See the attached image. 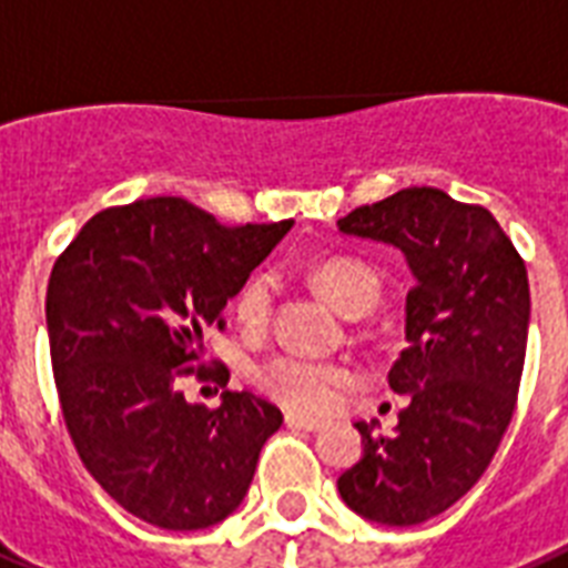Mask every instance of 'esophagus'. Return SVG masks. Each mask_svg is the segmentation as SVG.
Returning <instances> with one entry per match:
<instances>
[{"label":"esophagus","instance_id":"34e87169","mask_svg":"<svg viewBox=\"0 0 568 568\" xmlns=\"http://www.w3.org/2000/svg\"><path fill=\"white\" fill-rule=\"evenodd\" d=\"M284 424H287L290 429H305V433L323 429V420H316V417H307V415H296V412H287V415H284Z\"/></svg>","mask_w":568,"mask_h":568}]
</instances>
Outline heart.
Returning <instances> with one entry per match:
<instances>
[{
	"instance_id": "1",
	"label": "heart",
	"mask_w": 568,
	"mask_h": 568,
	"mask_svg": "<svg viewBox=\"0 0 568 568\" xmlns=\"http://www.w3.org/2000/svg\"><path fill=\"white\" fill-rule=\"evenodd\" d=\"M307 278L344 316H367L379 305L382 284L371 263L332 254L307 266ZM275 305L272 272H254L236 290L234 314L245 328H263ZM349 371L332 362H311L302 355H275L254 371V382L272 399L293 412H323L334 403L337 390L349 385Z\"/></svg>"
}]
</instances>
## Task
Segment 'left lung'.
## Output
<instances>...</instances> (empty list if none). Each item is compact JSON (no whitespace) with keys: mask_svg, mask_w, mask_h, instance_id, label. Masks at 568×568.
Masks as SVG:
<instances>
[{"mask_svg":"<svg viewBox=\"0 0 568 568\" xmlns=\"http://www.w3.org/2000/svg\"><path fill=\"white\" fill-rule=\"evenodd\" d=\"M337 231L399 248L415 278L408 346L388 373L408 403L390 435L355 424L364 453L337 491L367 521L420 525L480 480L513 420L530 323L525 261L486 206L433 186L358 206Z\"/></svg>","mask_w":568,"mask_h":568,"instance_id":"left-lung-1","label":"left lung"}]
</instances>
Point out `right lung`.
Listing matches in <instances>:
<instances>
[{"label": "right lung", "mask_w": 568, "mask_h": 568, "mask_svg": "<svg viewBox=\"0 0 568 568\" xmlns=\"http://www.w3.org/2000/svg\"><path fill=\"white\" fill-rule=\"evenodd\" d=\"M290 227L222 224L183 197H142L88 219L52 266L47 332L64 424L91 477L148 525L224 521L278 433L270 399L224 390L219 408L192 406L178 382Z\"/></svg>", "instance_id": "right-lung-1"}]
</instances>
